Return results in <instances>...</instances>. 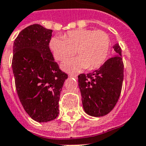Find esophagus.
Returning a JSON list of instances; mask_svg holds the SVG:
<instances>
[{
    "mask_svg": "<svg viewBox=\"0 0 146 146\" xmlns=\"http://www.w3.org/2000/svg\"><path fill=\"white\" fill-rule=\"evenodd\" d=\"M70 76L73 77V78H75V79L77 78V75H76V74H70Z\"/></svg>",
    "mask_w": 146,
    "mask_h": 146,
    "instance_id": "esophagus-1",
    "label": "esophagus"
}]
</instances>
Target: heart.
Listing matches in <instances>:
<instances>
[{"instance_id": "b5f03b06", "label": "heart", "mask_w": 146, "mask_h": 146, "mask_svg": "<svg viewBox=\"0 0 146 146\" xmlns=\"http://www.w3.org/2000/svg\"><path fill=\"white\" fill-rule=\"evenodd\" d=\"M110 46V37L106 32L89 29L70 31L63 37L54 36L49 42L57 61H64L73 56L75 51L79 55L61 64V68L67 72H78L84 68L92 70L100 67L107 58Z\"/></svg>"}]
</instances>
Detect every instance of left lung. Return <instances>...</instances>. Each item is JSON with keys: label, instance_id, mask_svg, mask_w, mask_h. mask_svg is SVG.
Here are the masks:
<instances>
[{"label": "left lung", "instance_id": "8db88e82", "mask_svg": "<svg viewBox=\"0 0 146 146\" xmlns=\"http://www.w3.org/2000/svg\"><path fill=\"white\" fill-rule=\"evenodd\" d=\"M113 48L115 55L99 69L78 76L84 110L89 115L100 117L107 115L113 110L120 97L124 64L120 46L116 43Z\"/></svg>", "mask_w": 146, "mask_h": 146}]
</instances>
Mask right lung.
Instances as JSON below:
<instances>
[{"label": "right lung", "instance_id": "right-lung-1", "mask_svg": "<svg viewBox=\"0 0 146 146\" xmlns=\"http://www.w3.org/2000/svg\"><path fill=\"white\" fill-rule=\"evenodd\" d=\"M52 33L34 24L20 32L13 44L12 67L16 92L25 112L38 122L58 117L60 94L67 79L49 48Z\"/></svg>", "mask_w": 146, "mask_h": 146}]
</instances>
